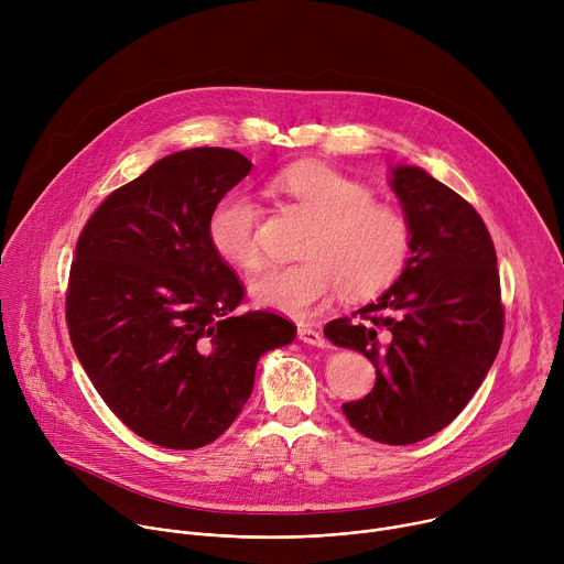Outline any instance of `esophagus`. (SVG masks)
Returning <instances> with one entry per match:
<instances>
[{
	"instance_id": "obj_1",
	"label": "esophagus",
	"mask_w": 564,
	"mask_h": 564,
	"mask_svg": "<svg viewBox=\"0 0 564 564\" xmlns=\"http://www.w3.org/2000/svg\"><path fill=\"white\" fill-rule=\"evenodd\" d=\"M296 335H299V339H301L303 344H310V346H316V348H328V341H326V337L321 335L318 330H314V328H307V326H299Z\"/></svg>"
}]
</instances>
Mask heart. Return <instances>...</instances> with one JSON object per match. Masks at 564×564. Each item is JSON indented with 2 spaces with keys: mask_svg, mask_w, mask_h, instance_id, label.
<instances>
[{
  "mask_svg": "<svg viewBox=\"0 0 564 564\" xmlns=\"http://www.w3.org/2000/svg\"><path fill=\"white\" fill-rule=\"evenodd\" d=\"M270 187L310 212L314 225L303 263L268 265L248 281L254 303L301 318L339 290L346 299L377 294L404 270L411 223L399 207L372 200L364 183L324 163H294L276 172ZM259 223V203L250 194L229 192L209 214V243L231 265L252 270L261 263Z\"/></svg>",
  "mask_w": 564,
  "mask_h": 564,
  "instance_id": "1",
  "label": "heart"
}]
</instances>
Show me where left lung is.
Here are the masks:
<instances>
[{"label":"left lung","instance_id":"obj_1","mask_svg":"<svg viewBox=\"0 0 564 564\" xmlns=\"http://www.w3.org/2000/svg\"><path fill=\"white\" fill-rule=\"evenodd\" d=\"M390 187L413 243L399 279L324 335L370 359L375 388L344 404L361 435L392 446L448 426L485 381L502 344L498 257L479 214L422 167L397 165Z\"/></svg>","mask_w":564,"mask_h":564}]
</instances>
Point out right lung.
I'll list each match as a JSON object with an SVG mask.
<instances>
[{
	"label": "right lung",
	"mask_w": 564,
	"mask_h": 564,
	"mask_svg": "<svg viewBox=\"0 0 564 564\" xmlns=\"http://www.w3.org/2000/svg\"><path fill=\"white\" fill-rule=\"evenodd\" d=\"M250 170L231 149L170 153L109 194L77 238L73 350L105 404L151 444H212L248 404L259 359L296 337L274 312H234L246 290L207 236L214 205Z\"/></svg>",
	"instance_id": "1"
}]
</instances>
